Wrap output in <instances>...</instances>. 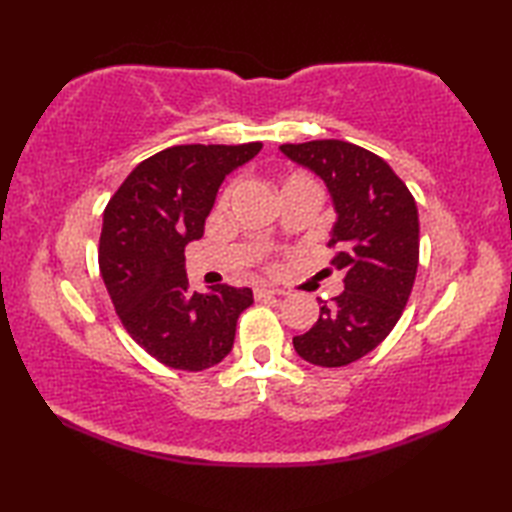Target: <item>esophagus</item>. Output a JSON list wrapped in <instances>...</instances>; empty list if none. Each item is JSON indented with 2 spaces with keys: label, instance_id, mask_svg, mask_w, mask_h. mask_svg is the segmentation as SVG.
<instances>
[{
  "label": "esophagus",
  "instance_id": "obj_1",
  "mask_svg": "<svg viewBox=\"0 0 512 512\" xmlns=\"http://www.w3.org/2000/svg\"><path fill=\"white\" fill-rule=\"evenodd\" d=\"M253 295H255V299H257V301H262V299L277 297V295H279V290H275V288H264V286H257V288L253 290Z\"/></svg>",
  "mask_w": 512,
  "mask_h": 512
}]
</instances>
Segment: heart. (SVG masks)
Returning <instances> with one entry per match:
<instances>
[{
	"instance_id": "1",
	"label": "heart",
	"mask_w": 512,
	"mask_h": 512,
	"mask_svg": "<svg viewBox=\"0 0 512 512\" xmlns=\"http://www.w3.org/2000/svg\"><path fill=\"white\" fill-rule=\"evenodd\" d=\"M314 187L317 189V184H314V180L310 176H306V173H290V176L284 180V187Z\"/></svg>"
}]
</instances>
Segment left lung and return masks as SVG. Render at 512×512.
<instances>
[{
  "instance_id": "8db88e82",
  "label": "left lung",
  "mask_w": 512,
  "mask_h": 512,
  "mask_svg": "<svg viewBox=\"0 0 512 512\" xmlns=\"http://www.w3.org/2000/svg\"><path fill=\"white\" fill-rule=\"evenodd\" d=\"M279 149L328 187L336 211L328 246L345 275V290L321 301L319 321L292 345L312 365H350L385 341L407 306L420 255L416 200L383 158L345 140Z\"/></svg>"
}]
</instances>
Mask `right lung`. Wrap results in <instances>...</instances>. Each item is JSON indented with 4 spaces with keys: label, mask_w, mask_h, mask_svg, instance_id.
I'll list each match as a JSON object with an SVG mask.
<instances>
[{
    "label": "right lung",
    "mask_w": 512,
    "mask_h": 512,
    "mask_svg": "<svg viewBox=\"0 0 512 512\" xmlns=\"http://www.w3.org/2000/svg\"><path fill=\"white\" fill-rule=\"evenodd\" d=\"M262 143L176 145L129 173L107 202L99 266L118 319L162 365L202 372L233 350L237 319L253 290H189L184 246L204 235L228 173L255 158Z\"/></svg>",
    "instance_id": "1"
}]
</instances>
